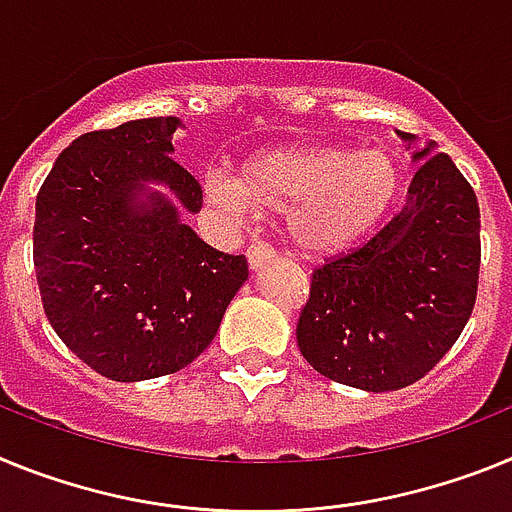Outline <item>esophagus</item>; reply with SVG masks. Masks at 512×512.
<instances>
[{"mask_svg": "<svg viewBox=\"0 0 512 512\" xmlns=\"http://www.w3.org/2000/svg\"><path fill=\"white\" fill-rule=\"evenodd\" d=\"M275 257L273 247H268V244L262 242H252L250 247H247V262H250V270H260L265 262H270Z\"/></svg>", "mask_w": 512, "mask_h": 512, "instance_id": "34e87169", "label": "esophagus"}]
</instances>
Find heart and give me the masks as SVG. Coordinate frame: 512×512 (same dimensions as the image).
Instances as JSON below:
<instances>
[{
  "label": "heart",
  "instance_id": "b5f03b06",
  "mask_svg": "<svg viewBox=\"0 0 512 512\" xmlns=\"http://www.w3.org/2000/svg\"><path fill=\"white\" fill-rule=\"evenodd\" d=\"M402 172L384 149L291 146L255 154L239 180L211 170L206 203L231 224H252L260 211L288 213L301 250L330 255L368 237L397 203Z\"/></svg>",
  "mask_w": 512,
  "mask_h": 512
}]
</instances>
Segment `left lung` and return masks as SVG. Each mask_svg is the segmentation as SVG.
<instances>
[{
    "label": "left lung",
    "mask_w": 512,
    "mask_h": 512,
    "mask_svg": "<svg viewBox=\"0 0 512 512\" xmlns=\"http://www.w3.org/2000/svg\"><path fill=\"white\" fill-rule=\"evenodd\" d=\"M417 172L402 211L311 275L296 340L314 371L363 391L422 379L469 322L479 281L477 195L448 154L397 131Z\"/></svg>",
    "instance_id": "left-lung-1"
}]
</instances>
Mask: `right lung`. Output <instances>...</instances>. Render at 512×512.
<instances>
[{
  "instance_id": "add662e5",
  "label": "right lung",
  "mask_w": 512,
  "mask_h": 512,
  "mask_svg": "<svg viewBox=\"0 0 512 512\" xmlns=\"http://www.w3.org/2000/svg\"><path fill=\"white\" fill-rule=\"evenodd\" d=\"M180 118H141L69 144L35 198L33 262L66 348L105 379L193 363L219 332L247 260L203 242L182 213L203 190L170 157Z\"/></svg>"
}]
</instances>
